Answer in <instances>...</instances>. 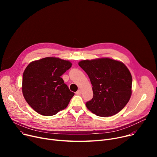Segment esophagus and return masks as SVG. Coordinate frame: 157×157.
Instances as JSON below:
<instances>
[{"label":"esophagus","instance_id":"1","mask_svg":"<svg viewBox=\"0 0 157 157\" xmlns=\"http://www.w3.org/2000/svg\"><path fill=\"white\" fill-rule=\"evenodd\" d=\"M81 90H78V91L76 92V95H81Z\"/></svg>","mask_w":157,"mask_h":157}]
</instances>
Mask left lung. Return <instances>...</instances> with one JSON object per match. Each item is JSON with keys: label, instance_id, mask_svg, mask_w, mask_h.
<instances>
[{"label": "left lung", "instance_id": "obj_1", "mask_svg": "<svg viewBox=\"0 0 157 157\" xmlns=\"http://www.w3.org/2000/svg\"><path fill=\"white\" fill-rule=\"evenodd\" d=\"M91 81L94 96L86 108L98 117L113 116L130 100L132 78L126 65L108 58L78 63Z\"/></svg>", "mask_w": 157, "mask_h": 157}]
</instances>
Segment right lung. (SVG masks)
Here are the masks:
<instances>
[{
	"mask_svg": "<svg viewBox=\"0 0 157 157\" xmlns=\"http://www.w3.org/2000/svg\"><path fill=\"white\" fill-rule=\"evenodd\" d=\"M72 63L55 57L30 63L23 74L22 92L31 108L43 116H53L67 108L74 93L61 78Z\"/></svg>",
	"mask_w": 157,
	"mask_h": 157,
	"instance_id": "add662e5",
	"label": "right lung"
}]
</instances>
